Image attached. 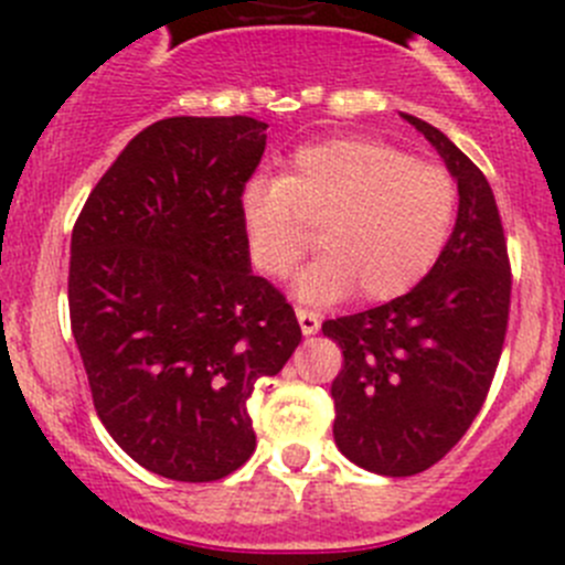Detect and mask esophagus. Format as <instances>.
<instances>
[{"label": "esophagus", "mask_w": 565, "mask_h": 565, "mask_svg": "<svg viewBox=\"0 0 565 565\" xmlns=\"http://www.w3.org/2000/svg\"><path fill=\"white\" fill-rule=\"evenodd\" d=\"M295 315H298V322H300V330H303V335H315L319 330V315H315V311L309 309H295Z\"/></svg>", "instance_id": "obj_1"}]
</instances>
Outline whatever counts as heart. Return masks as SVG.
<instances>
[{"label":"heart","instance_id":"b5f03b06","mask_svg":"<svg viewBox=\"0 0 565 565\" xmlns=\"http://www.w3.org/2000/svg\"><path fill=\"white\" fill-rule=\"evenodd\" d=\"M457 182L437 163L374 139H330L295 152L281 180L241 193L243 237L265 276H287L309 246L322 254L295 278L306 303L393 300L435 267L457 218Z\"/></svg>","mask_w":565,"mask_h":565}]
</instances>
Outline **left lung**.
<instances>
[{
    "mask_svg": "<svg viewBox=\"0 0 565 565\" xmlns=\"http://www.w3.org/2000/svg\"><path fill=\"white\" fill-rule=\"evenodd\" d=\"M402 117L457 180V224L407 295L322 324L344 355L330 385L335 446L391 478L424 472L470 429L503 352L511 303L503 224L487 177L435 125Z\"/></svg>",
    "mask_w": 565,
    "mask_h": 565,
    "instance_id": "8db88e82",
    "label": "left lung"
}]
</instances>
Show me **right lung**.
I'll use <instances>...</instances> for the list:
<instances>
[{
    "label": "right lung",
    "mask_w": 565,
    "mask_h": 565,
    "mask_svg": "<svg viewBox=\"0 0 565 565\" xmlns=\"http://www.w3.org/2000/svg\"><path fill=\"white\" fill-rule=\"evenodd\" d=\"M265 130L254 117L152 122L73 226L67 303L95 409L130 459L172 481L246 465L256 380L303 339L243 237L241 193Z\"/></svg>",
    "instance_id": "right-lung-1"
}]
</instances>
